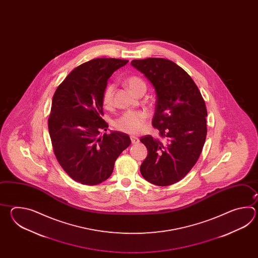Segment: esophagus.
Returning a JSON list of instances; mask_svg holds the SVG:
<instances>
[{"label": "esophagus", "mask_w": 258, "mask_h": 258, "mask_svg": "<svg viewBox=\"0 0 258 258\" xmlns=\"http://www.w3.org/2000/svg\"><path fill=\"white\" fill-rule=\"evenodd\" d=\"M131 143L134 145V144H137V143L139 142V138H137V137H131Z\"/></svg>", "instance_id": "esophagus-1"}]
</instances>
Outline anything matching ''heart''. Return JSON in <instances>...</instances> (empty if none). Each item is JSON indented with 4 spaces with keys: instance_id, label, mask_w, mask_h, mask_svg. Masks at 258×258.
<instances>
[{
    "instance_id": "b5f03b06",
    "label": "heart",
    "mask_w": 258,
    "mask_h": 258,
    "mask_svg": "<svg viewBox=\"0 0 258 258\" xmlns=\"http://www.w3.org/2000/svg\"><path fill=\"white\" fill-rule=\"evenodd\" d=\"M126 84L132 91L135 93L141 87H146L145 83L140 77L132 76L126 79ZM114 84L109 83L102 92V103L106 107H110L112 103ZM147 120V113L143 110H127L119 116L113 121V127L118 131L123 132L131 135H137L142 131L144 123Z\"/></svg>"
}]
</instances>
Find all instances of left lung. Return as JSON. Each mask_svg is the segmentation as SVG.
I'll use <instances>...</instances> for the list:
<instances>
[{"label":"left lung","instance_id":"1","mask_svg":"<svg viewBox=\"0 0 258 258\" xmlns=\"http://www.w3.org/2000/svg\"><path fill=\"white\" fill-rule=\"evenodd\" d=\"M131 64L157 93L152 125L159 130V138H140L148 148L140 172L155 185L168 186L181 181L200 157L208 133L206 103L192 77L175 62L147 58Z\"/></svg>","mask_w":258,"mask_h":258}]
</instances>
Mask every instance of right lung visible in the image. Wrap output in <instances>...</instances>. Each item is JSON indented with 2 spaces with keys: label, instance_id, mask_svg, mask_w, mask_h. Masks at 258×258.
Segmentation results:
<instances>
[{
  "label": "right lung",
  "instance_id": "1",
  "mask_svg": "<svg viewBox=\"0 0 258 258\" xmlns=\"http://www.w3.org/2000/svg\"><path fill=\"white\" fill-rule=\"evenodd\" d=\"M128 60L97 58L77 66L55 91L48 119L49 137L59 164L74 181L96 185L112 173L116 159L131 139L107 131L102 92L113 72Z\"/></svg>",
  "mask_w": 258,
  "mask_h": 258
}]
</instances>
